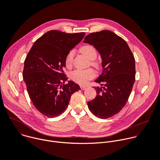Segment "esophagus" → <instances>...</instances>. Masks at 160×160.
<instances>
[{
  "label": "esophagus",
  "instance_id": "esophagus-1",
  "mask_svg": "<svg viewBox=\"0 0 160 160\" xmlns=\"http://www.w3.org/2000/svg\"><path fill=\"white\" fill-rule=\"evenodd\" d=\"M86 88H87V87H86V86H85V85H80V88H81L82 90H85Z\"/></svg>",
  "mask_w": 160,
  "mask_h": 160
}]
</instances>
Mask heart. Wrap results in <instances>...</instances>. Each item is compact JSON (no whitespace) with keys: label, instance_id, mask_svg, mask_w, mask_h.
I'll list each match as a JSON object with an SVG mask.
<instances>
[{"label":"heart","instance_id":"b5f03b06","mask_svg":"<svg viewBox=\"0 0 160 160\" xmlns=\"http://www.w3.org/2000/svg\"><path fill=\"white\" fill-rule=\"evenodd\" d=\"M80 51L89 59L93 60L97 56V52L96 49L91 45H85L80 48ZM75 51L71 50L68 52L65 58V65L67 68H71L73 64V57ZM90 65L96 68V69L99 68V64L98 62L95 61H91ZM96 76V73L93 69L88 68L86 70H75L72 72L70 74V78L75 83L84 85L86 84L90 80L93 79Z\"/></svg>","mask_w":160,"mask_h":160}]
</instances>
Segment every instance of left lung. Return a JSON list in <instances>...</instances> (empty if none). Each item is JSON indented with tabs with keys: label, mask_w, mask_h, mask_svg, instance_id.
I'll use <instances>...</instances> for the list:
<instances>
[{
	"label": "left lung",
	"mask_w": 160,
	"mask_h": 160,
	"mask_svg": "<svg viewBox=\"0 0 160 160\" xmlns=\"http://www.w3.org/2000/svg\"><path fill=\"white\" fill-rule=\"evenodd\" d=\"M83 42L93 45L100 53L103 70L95 80L97 95L87 102L90 111L99 118H109L125 106L135 79L134 56L126 41L109 30L87 35Z\"/></svg>",
	"instance_id": "8db88e82"
}]
</instances>
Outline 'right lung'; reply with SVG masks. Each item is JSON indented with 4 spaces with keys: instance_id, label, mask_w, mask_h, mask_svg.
<instances>
[{
    "instance_id": "1",
    "label": "right lung",
    "mask_w": 160,
    "mask_h": 160,
    "mask_svg": "<svg viewBox=\"0 0 160 160\" xmlns=\"http://www.w3.org/2000/svg\"><path fill=\"white\" fill-rule=\"evenodd\" d=\"M85 32L51 30L33 43L24 62L22 77L29 97L43 115L54 118L67 108L72 95L80 90L63 71L65 58L83 38Z\"/></svg>"
}]
</instances>
